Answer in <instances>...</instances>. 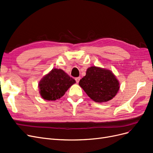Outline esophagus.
I'll use <instances>...</instances> for the list:
<instances>
[{
    "mask_svg": "<svg viewBox=\"0 0 153 153\" xmlns=\"http://www.w3.org/2000/svg\"><path fill=\"white\" fill-rule=\"evenodd\" d=\"M80 77H77L75 78V80H76V83H78L79 82H80Z\"/></svg>",
    "mask_w": 153,
    "mask_h": 153,
    "instance_id": "obj_1",
    "label": "esophagus"
}]
</instances>
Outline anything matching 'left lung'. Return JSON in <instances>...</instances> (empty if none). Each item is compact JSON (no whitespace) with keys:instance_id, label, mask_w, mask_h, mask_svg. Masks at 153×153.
<instances>
[{"instance_id":"1","label":"left lung","mask_w":153,"mask_h":153,"mask_svg":"<svg viewBox=\"0 0 153 153\" xmlns=\"http://www.w3.org/2000/svg\"><path fill=\"white\" fill-rule=\"evenodd\" d=\"M79 85L92 100L99 103L111 100L120 89V82L111 71L95 66L88 68Z\"/></svg>"}]
</instances>
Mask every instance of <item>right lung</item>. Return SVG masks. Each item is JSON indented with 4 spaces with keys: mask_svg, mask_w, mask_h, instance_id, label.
Returning a JSON list of instances; mask_svg holds the SVG:
<instances>
[{
    "mask_svg": "<svg viewBox=\"0 0 153 153\" xmlns=\"http://www.w3.org/2000/svg\"><path fill=\"white\" fill-rule=\"evenodd\" d=\"M75 83L74 79L62 70L54 68L40 80L39 93L45 100L56 101L64 96L68 88Z\"/></svg>",
    "mask_w": 153,
    "mask_h": 153,
    "instance_id": "right-lung-1",
    "label": "right lung"
}]
</instances>
